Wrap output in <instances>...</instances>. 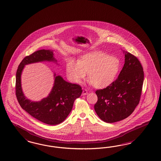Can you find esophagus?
<instances>
[{"mask_svg":"<svg viewBox=\"0 0 161 161\" xmlns=\"http://www.w3.org/2000/svg\"><path fill=\"white\" fill-rule=\"evenodd\" d=\"M88 93V91L86 89H83V92H82V95H86Z\"/></svg>","mask_w":161,"mask_h":161,"instance_id":"obj_1","label":"esophagus"}]
</instances>
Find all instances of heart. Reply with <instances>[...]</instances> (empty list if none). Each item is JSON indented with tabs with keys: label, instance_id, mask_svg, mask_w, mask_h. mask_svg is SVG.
Returning a JSON list of instances; mask_svg holds the SVG:
<instances>
[{
	"label": "heart",
	"instance_id": "b5f03b06",
	"mask_svg": "<svg viewBox=\"0 0 161 161\" xmlns=\"http://www.w3.org/2000/svg\"><path fill=\"white\" fill-rule=\"evenodd\" d=\"M121 62L117 57L100 52L83 55L79 60L69 58L66 64V75L70 80L80 83L86 77L96 88L107 87L113 83L119 72Z\"/></svg>",
	"mask_w": 161,
	"mask_h": 161
}]
</instances>
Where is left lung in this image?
Instances as JSON below:
<instances>
[{"mask_svg": "<svg viewBox=\"0 0 161 161\" xmlns=\"http://www.w3.org/2000/svg\"><path fill=\"white\" fill-rule=\"evenodd\" d=\"M124 66L118 78L106 88L95 93L94 109L99 117L112 123L128 117L139 103L144 80L142 66L137 58L125 52Z\"/></svg>", "mask_w": 161, "mask_h": 161, "instance_id": "left-lung-1", "label": "left lung"}]
</instances>
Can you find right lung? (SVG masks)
I'll list each match as a JSON object with an SVG mask.
<instances>
[{
  "label": "right lung",
  "mask_w": 161,
  "mask_h": 161,
  "mask_svg": "<svg viewBox=\"0 0 161 161\" xmlns=\"http://www.w3.org/2000/svg\"><path fill=\"white\" fill-rule=\"evenodd\" d=\"M45 61L57 62L53 50H38L22 60L16 73V96L21 108L31 116L47 125H58L67 118L82 89L80 85L68 82L54 73V85L46 98L36 102L26 98L21 87L22 72L26 64Z\"/></svg>",
  "instance_id": "right-lung-1"
}]
</instances>
